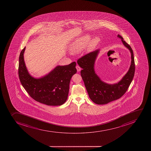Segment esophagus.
I'll return each instance as SVG.
<instances>
[{"label": "esophagus", "mask_w": 151, "mask_h": 151, "mask_svg": "<svg viewBox=\"0 0 151 151\" xmlns=\"http://www.w3.org/2000/svg\"><path fill=\"white\" fill-rule=\"evenodd\" d=\"M76 68L77 71L80 72V71H81V68H80V66H76Z\"/></svg>", "instance_id": "obj_1"}]
</instances>
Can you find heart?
Masks as SVG:
<instances>
[{
  "instance_id": "heart-1",
  "label": "heart",
  "mask_w": 151,
  "mask_h": 151,
  "mask_svg": "<svg viewBox=\"0 0 151 151\" xmlns=\"http://www.w3.org/2000/svg\"><path fill=\"white\" fill-rule=\"evenodd\" d=\"M90 35H84L75 39L70 44L69 48L74 54H79L85 48L86 51L88 52L93 51L99 42V39L95 37L91 39Z\"/></svg>"
}]
</instances>
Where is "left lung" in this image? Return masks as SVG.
<instances>
[{"label":"left lung","instance_id":"obj_1","mask_svg":"<svg viewBox=\"0 0 151 151\" xmlns=\"http://www.w3.org/2000/svg\"><path fill=\"white\" fill-rule=\"evenodd\" d=\"M124 46L130 51L131 63L129 70L120 81L115 84H108L101 80L96 73L94 65L100 49L96 50L79 58L77 63L82 70L81 75L90 99L96 104L104 105L116 100L127 91L134 75L135 63L131 47L118 35Z\"/></svg>","mask_w":151,"mask_h":151}]
</instances>
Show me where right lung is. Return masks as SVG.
<instances>
[{
  "label": "right lung",
  "mask_w": 151,
  "mask_h": 151,
  "mask_svg": "<svg viewBox=\"0 0 151 151\" xmlns=\"http://www.w3.org/2000/svg\"><path fill=\"white\" fill-rule=\"evenodd\" d=\"M26 47L19 57V76L21 84L29 96L36 101L49 105L60 106L67 100L69 84L76 74V63L67 65H57L49 73L39 78H35L28 71L24 60Z\"/></svg>",
  "instance_id": "1"
}]
</instances>
